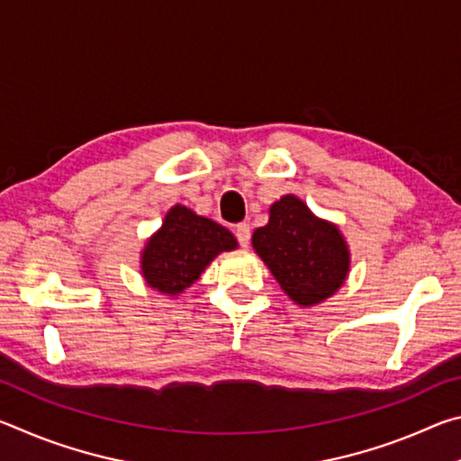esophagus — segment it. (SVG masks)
I'll return each mask as SVG.
<instances>
[{"label": "esophagus", "instance_id": "34e87169", "mask_svg": "<svg viewBox=\"0 0 461 461\" xmlns=\"http://www.w3.org/2000/svg\"><path fill=\"white\" fill-rule=\"evenodd\" d=\"M236 238H238L241 248H248V244H249V225L248 223L236 225Z\"/></svg>", "mask_w": 461, "mask_h": 461}]
</instances>
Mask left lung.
I'll use <instances>...</instances> for the list:
<instances>
[{
	"instance_id": "1",
	"label": "left lung",
	"mask_w": 461,
	"mask_h": 461,
	"mask_svg": "<svg viewBox=\"0 0 461 461\" xmlns=\"http://www.w3.org/2000/svg\"><path fill=\"white\" fill-rule=\"evenodd\" d=\"M252 246L301 307L330 299L349 270V249L338 225L319 220L294 194L270 207V220L254 231Z\"/></svg>"
}]
</instances>
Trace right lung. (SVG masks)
Wrapping results in <instances>:
<instances>
[{
    "label": "right lung",
    "instance_id": "right-lung-1",
    "mask_svg": "<svg viewBox=\"0 0 461 461\" xmlns=\"http://www.w3.org/2000/svg\"><path fill=\"white\" fill-rule=\"evenodd\" d=\"M236 248V238L223 225L175 205L162 228L146 241L140 267L148 286L176 296L201 276L217 254Z\"/></svg>",
    "mask_w": 461,
    "mask_h": 461
}]
</instances>
